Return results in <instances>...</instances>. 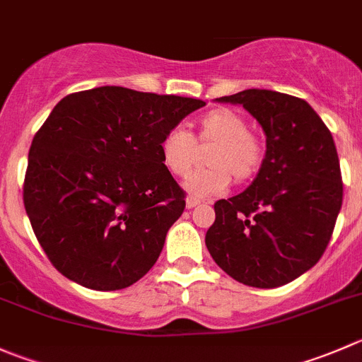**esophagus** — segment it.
I'll list each match as a JSON object with an SVG mask.
<instances>
[{"mask_svg": "<svg viewBox=\"0 0 362 362\" xmlns=\"http://www.w3.org/2000/svg\"><path fill=\"white\" fill-rule=\"evenodd\" d=\"M199 199L198 198H192V196H189L187 199H185V206H187V209H194V206H198L199 205Z\"/></svg>", "mask_w": 362, "mask_h": 362, "instance_id": "34e87169", "label": "esophagus"}]
</instances>
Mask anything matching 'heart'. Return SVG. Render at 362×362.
I'll return each instance as SVG.
<instances>
[{
  "label": "heart",
  "mask_w": 362,
  "mask_h": 362,
  "mask_svg": "<svg viewBox=\"0 0 362 362\" xmlns=\"http://www.w3.org/2000/svg\"><path fill=\"white\" fill-rule=\"evenodd\" d=\"M199 145H212L206 152L205 170L189 175L184 187L192 198H206L226 191L231 177L245 182L255 177L263 163V145L237 111L216 107L196 124ZM198 145L191 132L173 127L160 139V157L175 177H185L198 160Z\"/></svg>",
  "instance_id": "1"
}]
</instances>
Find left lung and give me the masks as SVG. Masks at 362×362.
Segmentation results:
<instances>
[{"label":"left lung","instance_id":"left-lung-1","mask_svg":"<svg viewBox=\"0 0 362 362\" xmlns=\"http://www.w3.org/2000/svg\"><path fill=\"white\" fill-rule=\"evenodd\" d=\"M217 103L238 104L265 132V157L252 184L214 205L205 235L214 262L238 283L278 288L320 259L343 202L331 131L303 99L244 90Z\"/></svg>","mask_w":362,"mask_h":362}]
</instances>
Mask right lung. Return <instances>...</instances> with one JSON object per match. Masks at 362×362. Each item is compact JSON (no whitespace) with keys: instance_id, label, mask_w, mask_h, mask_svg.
<instances>
[{"instance_id":"1","label":"right lung","mask_w":362,"mask_h":362,"mask_svg":"<svg viewBox=\"0 0 362 362\" xmlns=\"http://www.w3.org/2000/svg\"><path fill=\"white\" fill-rule=\"evenodd\" d=\"M199 99L99 86L63 97L35 134L24 206L52 265L92 290L148 272L185 209L160 139Z\"/></svg>"}]
</instances>
